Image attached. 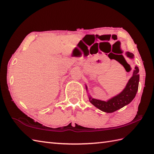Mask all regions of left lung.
<instances>
[{
    "instance_id": "obj_1",
    "label": "left lung",
    "mask_w": 154,
    "mask_h": 154,
    "mask_svg": "<svg viewBox=\"0 0 154 154\" xmlns=\"http://www.w3.org/2000/svg\"><path fill=\"white\" fill-rule=\"evenodd\" d=\"M126 55L130 59L134 58V54L132 53H130L129 51L126 52ZM123 60L124 58L122 56ZM122 64L124 67V65L122 62H120V60H116ZM126 63V60L124 61ZM128 64V63H127ZM125 68V67H124ZM139 69L138 67L136 66L134 68V70L133 71V75L132 77L129 79L128 82L126 84V86L124 88V90L117 94L116 96L113 97L107 101L100 100L95 99L92 98L89 95V99L90 103L93 104V105L97 107V109L103 111L107 113H111L113 112L114 111L119 110L121 108L124 107V106L132 102V100L134 99L136 94L137 93V91L138 89V85H139V80H140V75H139ZM86 86V89L87 91V87Z\"/></svg>"
}]
</instances>
